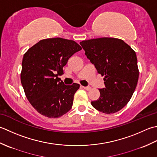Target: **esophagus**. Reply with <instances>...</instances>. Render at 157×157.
<instances>
[{
    "label": "esophagus",
    "instance_id": "obj_1",
    "mask_svg": "<svg viewBox=\"0 0 157 157\" xmlns=\"http://www.w3.org/2000/svg\"><path fill=\"white\" fill-rule=\"evenodd\" d=\"M83 89H85V90L87 91H90L91 90V87H82Z\"/></svg>",
    "mask_w": 157,
    "mask_h": 157
}]
</instances>
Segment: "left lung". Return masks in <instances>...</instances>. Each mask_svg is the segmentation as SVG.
I'll return each mask as SVG.
<instances>
[{"mask_svg": "<svg viewBox=\"0 0 157 157\" xmlns=\"http://www.w3.org/2000/svg\"><path fill=\"white\" fill-rule=\"evenodd\" d=\"M85 55L104 76L105 88L92 106L105 114L121 110L129 101L139 78L136 52L123 40L99 38L80 43Z\"/></svg>", "mask_w": 157, "mask_h": 157, "instance_id": "obj_1", "label": "left lung"}]
</instances>
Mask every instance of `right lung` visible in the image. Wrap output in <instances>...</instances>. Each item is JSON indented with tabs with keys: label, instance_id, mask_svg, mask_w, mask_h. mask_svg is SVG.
<instances>
[{
	"label": "right lung",
	"instance_id": "right-lung-1",
	"mask_svg": "<svg viewBox=\"0 0 157 157\" xmlns=\"http://www.w3.org/2000/svg\"><path fill=\"white\" fill-rule=\"evenodd\" d=\"M81 49L74 40L52 38L40 40L24 53L21 82L28 100L40 114L56 119L72 108L80 85H65L58 76L70 57Z\"/></svg>",
	"mask_w": 157,
	"mask_h": 157
}]
</instances>
